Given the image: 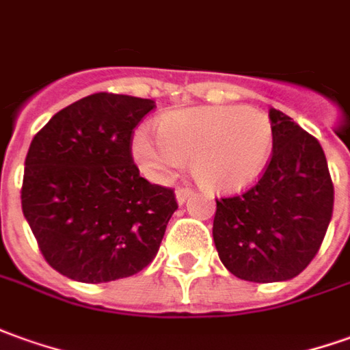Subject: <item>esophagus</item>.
<instances>
[{"label":"esophagus","instance_id":"obj_1","mask_svg":"<svg viewBox=\"0 0 350 350\" xmlns=\"http://www.w3.org/2000/svg\"><path fill=\"white\" fill-rule=\"evenodd\" d=\"M192 194H194V192H192L190 189H187V187H180V189H177V192H175V198H177L179 204H185Z\"/></svg>","mask_w":350,"mask_h":350}]
</instances>
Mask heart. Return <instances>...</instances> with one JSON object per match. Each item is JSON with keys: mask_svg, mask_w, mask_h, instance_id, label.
<instances>
[{"mask_svg": "<svg viewBox=\"0 0 350 350\" xmlns=\"http://www.w3.org/2000/svg\"><path fill=\"white\" fill-rule=\"evenodd\" d=\"M156 131L158 139L146 127L133 135L131 150L141 170L165 180L189 161L194 180L215 192L240 190L259 179L274 143L271 118L240 105L167 112Z\"/></svg>", "mask_w": 350, "mask_h": 350, "instance_id": "b5f03b06", "label": "heart"}]
</instances>
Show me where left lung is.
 Returning a JSON list of instances; mask_svg holds the SVG:
<instances>
[{"mask_svg": "<svg viewBox=\"0 0 350 350\" xmlns=\"http://www.w3.org/2000/svg\"><path fill=\"white\" fill-rule=\"evenodd\" d=\"M274 143L261 179L242 194L217 200L213 242L219 259L247 282H284L308 267L334 213V183L312 135L276 108Z\"/></svg>", "mask_w": 350, "mask_h": 350, "instance_id": "8db88e82", "label": "left lung"}]
</instances>
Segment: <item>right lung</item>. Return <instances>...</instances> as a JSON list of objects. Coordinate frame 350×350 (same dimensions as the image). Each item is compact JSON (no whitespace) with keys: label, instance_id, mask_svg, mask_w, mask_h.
<instances>
[{"label":"right lung","instance_id":"add662e5","mask_svg":"<svg viewBox=\"0 0 350 350\" xmlns=\"http://www.w3.org/2000/svg\"><path fill=\"white\" fill-rule=\"evenodd\" d=\"M154 106L95 93L62 108L32 139L23 213L45 261L66 278H127L160 250L175 192L143 179L131 156L133 129Z\"/></svg>","mask_w":350,"mask_h":350}]
</instances>
